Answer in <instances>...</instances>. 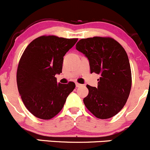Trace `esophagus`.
Returning a JSON list of instances; mask_svg holds the SVG:
<instances>
[{"label": "esophagus", "mask_w": 150, "mask_h": 150, "mask_svg": "<svg viewBox=\"0 0 150 150\" xmlns=\"http://www.w3.org/2000/svg\"><path fill=\"white\" fill-rule=\"evenodd\" d=\"M80 86H82V85H81V84L76 83V88H79V87H80Z\"/></svg>", "instance_id": "1"}]
</instances>
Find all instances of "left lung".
<instances>
[{
  "mask_svg": "<svg viewBox=\"0 0 150 150\" xmlns=\"http://www.w3.org/2000/svg\"><path fill=\"white\" fill-rule=\"evenodd\" d=\"M76 48L89 60L91 73L99 74L98 86L87 85L89 93L83 102L96 118L110 119L126 104L132 85L129 59L123 47L110 38L82 39Z\"/></svg>",
  "mask_w": 150,
  "mask_h": 150,
  "instance_id": "obj_1",
  "label": "left lung"
}]
</instances>
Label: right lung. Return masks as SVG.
Here are the masks:
<instances>
[{
  "instance_id": "right-lung-1",
  "label": "right lung",
  "mask_w": 150,
  "mask_h": 150,
  "mask_svg": "<svg viewBox=\"0 0 150 150\" xmlns=\"http://www.w3.org/2000/svg\"><path fill=\"white\" fill-rule=\"evenodd\" d=\"M78 39L41 36L24 51L17 71V84L28 110L41 119H51L63 108L75 83H57L56 74L62 73L63 57Z\"/></svg>"
}]
</instances>
